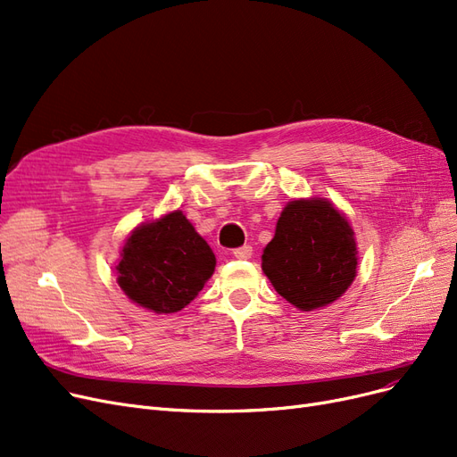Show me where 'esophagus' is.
Here are the masks:
<instances>
[{"instance_id":"esophagus-1","label":"esophagus","mask_w":457,"mask_h":457,"mask_svg":"<svg viewBox=\"0 0 457 457\" xmlns=\"http://www.w3.org/2000/svg\"><path fill=\"white\" fill-rule=\"evenodd\" d=\"M233 256L237 258V260H250L252 258V246L245 245V246H241L237 250H233Z\"/></svg>"}]
</instances>
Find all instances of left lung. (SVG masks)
Masks as SVG:
<instances>
[{"label": "left lung", "instance_id": "8db88e82", "mask_svg": "<svg viewBox=\"0 0 457 457\" xmlns=\"http://www.w3.org/2000/svg\"><path fill=\"white\" fill-rule=\"evenodd\" d=\"M262 269L273 288L299 311L339 299L358 275L356 233L326 197H297L282 209Z\"/></svg>", "mask_w": 457, "mask_h": 457}]
</instances>
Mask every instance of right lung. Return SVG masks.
<instances>
[{
  "instance_id": "add662e5",
  "label": "right lung",
  "mask_w": 457,
  "mask_h": 457,
  "mask_svg": "<svg viewBox=\"0 0 457 457\" xmlns=\"http://www.w3.org/2000/svg\"><path fill=\"white\" fill-rule=\"evenodd\" d=\"M214 267V252L177 209L128 235L116 265V282L137 307L173 314L197 297Z\"/></svg>"
}]
</instances>
